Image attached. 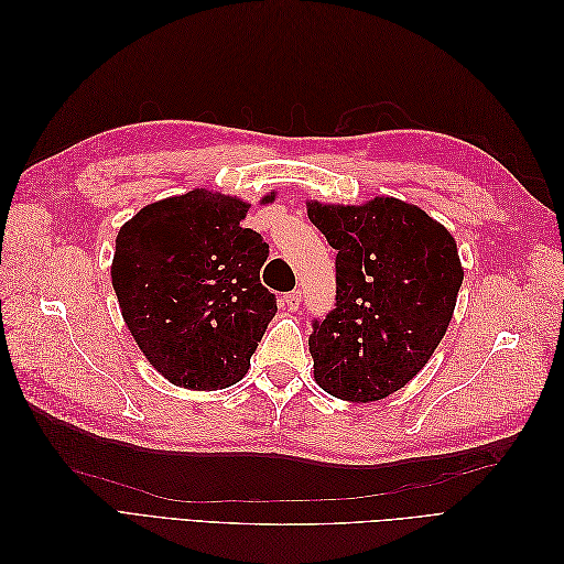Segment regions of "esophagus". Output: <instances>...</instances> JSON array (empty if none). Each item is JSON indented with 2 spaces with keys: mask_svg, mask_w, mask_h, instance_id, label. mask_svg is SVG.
I'll use <instances>...</instances> for the list:
<instances>
[{
  "mask_svg": "<svg viewBox=\"0 0 564 564\" xmlns=\"http://www.w3.org/2000/svg\"><path fill=\"white\" fill-rule=\"evenodd\" d=\"M282 305H284V308L286 311H299V305H301V292H299V289H294V292H289V294H284L282 296Z\"/></svg>",
  "mask_w": 564,
  "mask_h": 564,
  "instance_id": "obj_1",
  "label": "esophagus"
}]
</instances>
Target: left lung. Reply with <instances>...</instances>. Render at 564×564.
<instances>
[{"instance_id": "1", "label": "left lung", "mask_w": 564, "mask_h": 564, "mask_svg": "<svg viewBox=\"0 0 564 564\" xmlns=\"http://www.w3.org/2000/svg\"><path fill=\"white\" fill-rule=\"evenodd\" d=\"M336 253V308L313 322L315 381L348 402L404 388L445 336L464 268L452 232L416 204L305 202Z\"/></svg>"}]
</instances>
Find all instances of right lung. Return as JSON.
Listing matches in <instances>:
<instances>
[{"label": "right lung", "mask_w": 564, "mask_h": 564, "mask_svg": "<svg viewBox=\"0 0 564 564\" xmlns=\"http://www.w3.org/2000/svg\"><path fill=\"white\" fill-rule=\"evenodd\" d=\"M249 207L195 187L148 204L117 232L110 275L119 311L148 362L174 386L240 381L278 313L261 284L268 245L242 228Z\"/></svg>", "instance_id": "1"}]
</instances>
